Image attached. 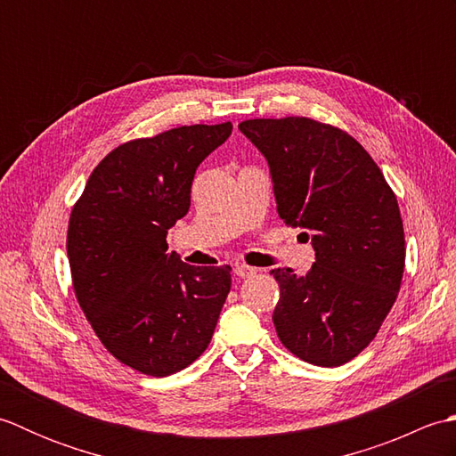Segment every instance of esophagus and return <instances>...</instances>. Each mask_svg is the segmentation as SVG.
I'll list each match as a JSON object with an SVG mask.
<instances>
[{"label":"esophagus","instance_id":"34e87169","mask_svg":"<svg viewBox=\"0 0 456 456\" xmlns=\"http://www.w3.org/2000/svg\"><path fill=\"white\" fill-rule=\"evenodd\" d=\"M235 274H237L239 278H250V276L256 274V268L248 266V265H237V266H235Z\"/></svg>","mask_w":456,"mask_h":456}]
</instances>
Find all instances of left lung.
Segmentation results:
<instances>
[{"label": "left lung", "instance_id": "left-lung-1", "mask_svg": "<svg viewBox=\"0 0 456 456\" xmlns=\"http://www.w3.org/2000/svg\"><path fill=\"white\" fill-rule=\"evenodd\" d=\"M240 133L268 162L278 216L312 239L305 276L274 268L273 322L289 353L341 366L376 337L398 297L405 240L392 188L351 134L307 118L248 119Z\"/></svg>", "mask_w": 456, "mask_h": 456}]
</instances>
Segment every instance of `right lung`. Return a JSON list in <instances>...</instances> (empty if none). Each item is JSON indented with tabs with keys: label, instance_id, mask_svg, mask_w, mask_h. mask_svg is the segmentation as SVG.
Segmentation results:
<instances>
[{
	"label": "right lung",
	"instance_id": "add662e5",
	"mask_svg": "<svg viewBox=\"0 0 456 456\" xmlns=\"http://www.w3.org/2000/svg\"><path fill=\"white\" fill-rule=\"evenodd\" d=\"M233 125H190L113 149L90 174L68 223L76 297L108 351L134 370L170 376L206 351L231 289V266L168 253L200 164Z\"/></svg>",
	"mask_w": 456,
	"mask_h": 456
}]
</instances>
